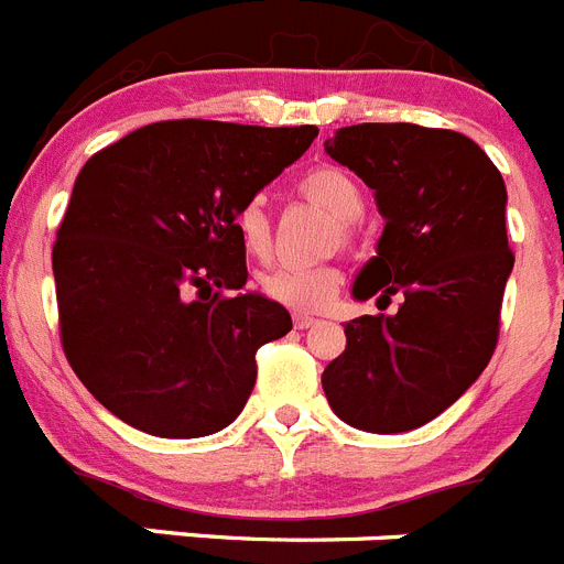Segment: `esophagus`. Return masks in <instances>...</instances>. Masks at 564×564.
I'll return each mask as SVG.
<instances>
[{
    "label": "esophagus",
    "mask_w": 564,
    "mask_h": 564,
    "mask_svg": "<svg viewBox=\"0 0 564 564\" xmlns=\"http://www.w3.org/2000/svg\"><path fill=\"white\" fill-rule=\"evenodd\" d=\"M316 322L318 318L313 316V313H302V311L293 313V327H296V330H307V327H313Z\"/></svg>",
    "instance_id": "obj_1"
}]
</instances>
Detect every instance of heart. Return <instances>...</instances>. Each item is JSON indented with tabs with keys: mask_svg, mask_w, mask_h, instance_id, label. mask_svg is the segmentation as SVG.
Instances as JSON below:
<instances>
[{
	"mask_svg": "<svg viewBox=\"0 0 564 564\" xmlns=\"http://www.w3.org/2000/svg\"><path fill=\"white\" fill-rule=\"evenodd\" d=\"M299 192H302L305 200L322 208L330 220L338 223L341 237H347V223L358 220L364 212V194L358 183L336 166H318L307 172L299 181ZM234 231L239 237V246L246 248L251 257L262 259L271 253V217L265 212V203L257 200V197L237 208V214H234ZM259 285H262V293L273 299V302H279V305L299 307V311H322L325 305H330L333 296L338 293L341 271L336 265H282L262 273Z\"/></svg>",
	"mask_w": 564,
	"mask_h": 564,
	"instance_id": "heart-1",
	"label": "heart"
}]
</instances>
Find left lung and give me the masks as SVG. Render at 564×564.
<instances>
[{
	"label": "left lung",
	"mask_w": 564,
	"mask_h": 564,
	"mask_svg": "<svg viewBox=\"0 0 564 564\" xmlns=\"http://www.w3.org/2000/svg\"><path fill=\"white\" fill-rule=\"evenodd\" d=\"M333 161L376 192L383 234L352 296L392 316L344 325L347 347L322 372L333 412L356 430L395 435L430 423L480 378L500 336L514 253L506 183L471 138L417 123H358L325 141Z\"/></svg>",
	"instance_id": "1"
}]
</instances>
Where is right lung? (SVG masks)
Wrapping results in <instances>:
<instances>
[{"mask_svg":"<svg viewBox=\"0 0 564 564\" xmlns=\"http://www.w3.org/2000/svg\"><path fill=\"white\" fill-rule=\"evenodd\" d=\"M316 127L161 121L78 172L53 246L69 367L115 417L158 437L226 430L257 381V350L291 313L242 291L234 214L299 161Z\"/></svg>","mask_w":564,"mask_h":564,"instance_id":"add662e5","label":"right lung"}]
</instances>
